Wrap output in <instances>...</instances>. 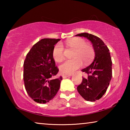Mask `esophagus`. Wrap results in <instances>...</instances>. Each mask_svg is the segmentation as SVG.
Here are the masks:
<instances>
[{
	"instance_id": "1",
	"label": "esophagus",
	"mask_w": 130,
	"mask_h": 130,
	"mask_svg": "<svg viewBox=\"0 0 130 130\" xmlns=\"http://www.w3.org/2000/svg\"><path fill=\"white\" fill-rule=\"evenodd\" d=\"M72 76L71 74H62V77L63 78H67V77H70V76Z\"/></svg>"
}]
</instances>
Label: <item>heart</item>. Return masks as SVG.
I'll return each mask as SVG.
<instances>
[{"label": "heart", "instance_id": "heart-1", "mask_svg": "<svg viewBox=\"0 0 130 130\" xmlns=\"http://www.w3.org/2000/svg\"><path fill=\"white\" fill-rule=\"evenodd\" d=\"M68 46L74 49L72 55L73 59L68 60L60 66L61 72L65 74H72L80 68L83 62L85 64L89 63L93 60L94 50L91 45L87 43L84 39L76 37L70 38L66 42ZM53 57L56 62H61L64 58V47L61 43H57L52 52Z\"/></svg>", "mask_w": 130, "mask_h": 130}]
</instances>
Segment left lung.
Segmentation results:
<instances>
[{"mask_svg":"<svg viewBox=\"0 0 130 130\" xmlns=\"http://www.w3.org/2000/svg\"><path fill=\"white\" fill-rule=\"evenodd\" d=\"M76 36L89 39L95 52L93 62L82 69V72L86 73L88 77H83L82 82L77 89L85 100L95 102L102 98L106 92L112 78V60L109 50L104 42L94 35L83 32Z\"/></svg>","mask_w":130,"mask_h":130,"instance_id":"left-lung-1","label":"left lung"}]
</instances>
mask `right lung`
<instances>
[{
  "label": "right lung",
  "mask_w": 130,
  "mask_h": 130,
  "mask_svg": "<svg viewBox=\"0 0 130 130\" xmlns=\"http://www.w3.org/2000/svg\"><path fill=\"white\" fill-rule=\"evenodd\" d=\"M60 39L44 38L32 46L23 63L26 91L37 103H46L54 98L62 77L52 78L58 72L53 57L54 45Z\"/></svg>",
  "instance_id": "right-lung-1"
}]
</instances>
